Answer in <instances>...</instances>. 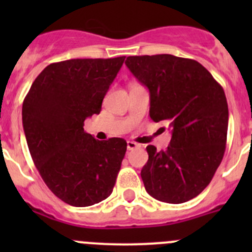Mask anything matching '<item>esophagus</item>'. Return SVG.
I'll return each instance as SVG.
<instances>
[{
    "label": "esophagus",
    "instance_id": "34e87169",
    "mask_svg": "<svg viewBox=\"0 0 252 252\" xmlns=\"http://www.w3.org/2000/svg\"><path fill=\"white\" fill-rule=\"evenodd\" d=\"M138 146H139V145L136 144V142H134V141L126 142V149H128V150H134L135 147H138Z\"/></svg>",
    "mask_w": 252,
    "mask_h": 252
}]
</instances>
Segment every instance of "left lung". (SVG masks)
Returning a JSON list of instances; mask_svg holds the SVG:
<instances>
[{"label":"left lung","mask_w":252,"mask_h":252,"mask_svg":"<svg viewBox=\"0 0 252 252\" xmlns=\"http://www.w3.org/2000/svg\"><path fill=\"white\" fill-rule=\"evenodd\" d=\"M126 64L149 89L152 121H167L172 130L167 150L146 147L145 189L158 201H189L210 184L224 155L229 116L224 90L189 58L129 56Z\"/></svg>","instance_id":"8db88e82"}]
</instances>
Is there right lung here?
<instances>
[{
	"label": "right lung",
	"instance_id": "right-lung-1",
	"mask_svg": "<svg viewBox=\"0 0 252 252\" xmlns=\"http://www.w3.org/2000/svg\"><path fill=\"white\" fill-rule=\"evenodd\" d=\"M126 57L77 58L47 65L23 102L30 155L48 189L62 201L86 207L112 194L126 141L96 140L84 121L98 114Z\"/></svg>",
	"mask_w": 252,
	"mask_h": 252
}]
</instances>
